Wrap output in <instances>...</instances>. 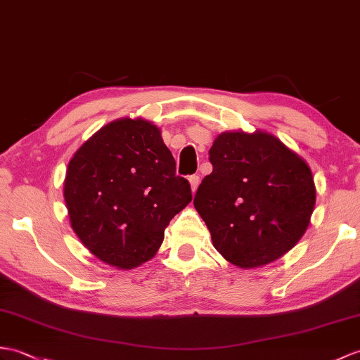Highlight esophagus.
Segmentation results:
<instances>
[{"instance_id":"1","label":"esophagus","mask_w":360,"mask_h":360,"mask_svg":"<svg viewBox=\"0 0 360 360\" xmlns=\"http://www.w3.org/2000/svg\"><path fill=\"white\" fill-rule=\"evenodd\" d=\"M188 182H190V186H191V191H195L198 190V186H199V182H200V179H199V176L198 174H191V176L188 178Z\"/></svg>"}]
</instances>
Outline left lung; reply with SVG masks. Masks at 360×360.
I'll return each instance as SVG.
<instances>
[{
  "label": "left lung",
  "mask_w": 360,
  "mask_h": 360,
  "mask_svg": "<svg viewBox=\"0 0 360 360\" xmlns=\"http://www.w3.org/2000/svg\"><path fill=\"white\" fill-rule=\"evenodd\" d=\"M208 155L213 172L200 182L193 204L214 248L239 269H256L290 252L316 202L308 164L261 130L224 131Z\"/></svg>",
  "instance_id": "obj_1"
}]
</instances>
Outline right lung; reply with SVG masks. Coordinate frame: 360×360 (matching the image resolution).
I'll use <instances>...</instances> for the list:
<instances>
[{"label":"right lung","instance_id":"1","mask_svg":"<svg viewBox=\"0 0 360 360\" xmlns=\"http://www.w3.org/2000/svg\"><path fill=\"white\" fill-rule=\"evenodd\" d=\"M64 199L73 231L99 261L130 270L152 259L191 200L161 130L146 120L104 125L69 162Z\"/></svg>","mask_w":360,"mask_h":360}]
</instances>
